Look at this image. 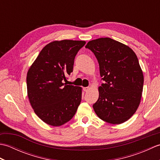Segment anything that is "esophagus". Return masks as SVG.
I'll use <instances>...</instances> for the list:
<instances>
[{"label": "esophagus", "instance_id": "34e87169", "mask_svg": "<svg viewBox=\"0 0 160 160\" xmlns=\"http://www.w3.org/2000/svg\"><path fill=\"white\" fill-rule=\"evenodd\" d=\"M83 90L84 91H86V92H87V91H89L90 90V88L89 87H84V88H83Z\"/></svg>", "mask_w": 160, "mask_h": 160}]
</instances>
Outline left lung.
<instances>
[{"label": "left lung", "instance_id": "8db88e82", "mask_svg": "<svg viewBox=\"0 0 160 160\" xmlns=\"http://www.w3.org/2000/svg\"><path fill=\"white\" fill-rule=\"evenodd\" d=\"M85 47L96 56L105 82L98 87L99 98L93 105L95 113L108 123H123L136 112L143 91L144 75L136 54L110 38L91 40Z\"/></svg>", "mask_w": 160, "mask_h": 160}]
</instances>
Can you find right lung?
I'll use <instances>...</instances> for the list:
<instances>
[{
  "instance_id": "add662e5",
  "label": "right lung",
  "mask_w": 160,
  "mask_h": 160,
  "mask_svg": "<svg viewBox=\"0 0 160 160\" xmlns=\"http://www.w3.org/2000/svg\"><path fill=\"white\" fill-rule=\"evenodd\" d=\"M83 40H62L44 47L27 74L29 102L46 124L59 127L76 113L82 98V87L68 85L66 76L73 72L75 56L85 45Z\"/></svg>"
}]
</instances>
